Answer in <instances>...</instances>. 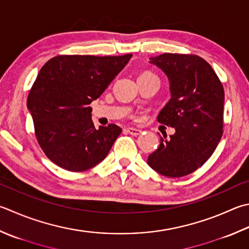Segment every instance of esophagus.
I'll return each mask as SVG.
<instances>
[{
    "instance_id": "34e87169",
    "label": "esophagus",
    "mask_w": 249,
    "mask_h": 249,
    "mask_svg": "<svg viewBox=\"0 0 249 249\" xmlns=\"http://www.w3.org/2000/svg\"><path fill=\"white\" fill-rule=\"evenodd\" d=\"M126 132H128L131 135H140L142 131L139 130V129H135V128H128V129H126Z\"/></svg>"
}]
</instances>
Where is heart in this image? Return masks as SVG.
Instances as JSON below:
<instances>
[{
  "mask_svg": "<svg viewBox=\"0 0 249 249\" xmlns=\"http://www.w3.org/2000/svg\"><path fill=\"white\" fill-rule=\"evenodd\" d=\"M143 74H147V73H143Z\"/></svg>",
  "mask_w": 249,
  "mask_h": 249,
  "instance_id": "b5f03b06",
  "label": "heart"
}]
</instances>
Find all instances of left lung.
Listing matches in <instances>:
<instances>
[{"instance_id": "8db88e82", "label": "left lung", "mask_w": 249, "mask_h": 249, "mask_svg": "<svg viewBox=\"0 0 249 249\" xmlns=\"http://www.w3.org/2000/svg\"><path fill=\"white\" fill-rule=\"evenodd\" d=\"M167 74L171 98L157 117L176 129L160 138L147 163L160 175L181 178L208 160L222 137L224 90L213 67L193 54L165 53L151 62Z\"/></svg>"}]
</instances>
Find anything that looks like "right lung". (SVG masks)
<instances>
[{"instance_id": "obj_1", "label": "right lung", "mask_w": 249, "mask_h": 249, "mask_svg": "<svg viewBox=\"0 0 249 249\" xmlns=\"http://www.w3.org/2000/svg\"><path fill=\"white\" fill-rule=\"evenodd\" d=\"M123 56L58 55L41 68L27 100L42 151L72 172L96 166L121 133L116 124L95 129L91 103L128 64Z\"/></svg>"}]
</instances>
